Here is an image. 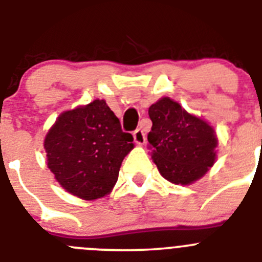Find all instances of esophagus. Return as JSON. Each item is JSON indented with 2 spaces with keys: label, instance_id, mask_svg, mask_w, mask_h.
I'll list each match as a JSON object with an SVG mask.
<instances>
[{
  "label": "esophagus",
  "instance_id": "34e87169",
  "mask_svg": "<svg viewBox=\"0 0 262 262\" xmlns=\"http://www.w3.org/2000/svg\"><path fill=\"white\" fill-rule=\"evenodd\" d=\"M133 138H134V142H136L137 145H143L146 141L145 133H143V130H141V129H137V130H134Z\"/></svg>",
  "mask_w": 262,
  "mask_h": 262
}]
</instances>
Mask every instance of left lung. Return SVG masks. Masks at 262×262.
I'll list each match as a JSON object with an SVG mask.
<instances>
[{
    "instance_id": "obj_1",
    "label": "left lung",
    "mask_w": 262,
    "mask_h": 262,
    "mask_svg": "<svg viewBox=\"0 0 262 262\" xmlns=\"http://www.w3.org/2000/svg\"><path fill=\"white\" fill-rule=\"evenodd\" d=\"M148 133L151 158L163 177L174 185H191L213 167L219 145L216 132L169 97L151 104Z\"/></svg>"
}]
</instances>
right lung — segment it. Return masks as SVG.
Here are the masks:
<instances>
[{
  "label": "right lung",
  "mask_w": 262,
  "mask_h": 262,
  "mask_svg": "<svg viewBox=\"0 0 262 262\" xmlns=\"http://www.w3.org/2000/svg\"><path fill=\"white\" fill-rule=\"evenodd\" d=\"M104 99L64 111L43 141L48 167L60 186L84 200L108 195L119 178L124 158L133 150Z\"/></svg>",
  "instance_id": "1"
}]
</instances>
